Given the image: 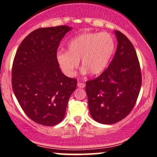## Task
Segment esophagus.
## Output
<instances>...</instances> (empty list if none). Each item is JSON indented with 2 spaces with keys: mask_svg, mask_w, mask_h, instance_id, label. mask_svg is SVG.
Segmentation results:
<instances>
[{
  "mask_svg": "<svg viewBox=\"0 0 157 157\" xmlns=\"http://www.w3.org/2000/svg\"><path fill=\"white\" fill-rule=\"evenodd\" d=\"M86 86V85L82 82H77V87L78 88H84Z\"/></svg>",
  "mask_w": 157,
  "mask_h": 157,
  "instance_id": "obj_1",
  "label": "esophagus"
}]
</instances>
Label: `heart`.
<instances>
[{
  "label": "heart",
  "instance_id": "1",
  "mask_svg": "<svg viewBox=\"0 0 157 157\" xmlns=\"http://www.w3.org/2000/svg\"><path fill=\"white\" fill-rule=\"evenodd\" d=\"M115 51V41L107 32H85L69 41L68 52H58L57 60L63 71L74 76L80 60L82 72L98 75L107 68Z\"/></svg>",
  "mask_w": 157,
  "mask_h": 157
}]
</instances>
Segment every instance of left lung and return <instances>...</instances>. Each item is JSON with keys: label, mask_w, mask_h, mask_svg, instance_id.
I'll use <instances>...</instances> for the list:
<instances>
[{"label": "left lung", "mask_w": 157, "mask_h": 157, "mask_svg": "<svg viewBox=\"0 0 157 157\" xmlns=\"http://www.w3.org/2000/svg\"><path fill=\"white\" fill-rule=\"evenodd\" d=\"M114 34L117 40L114 57L101 75L87 81L86 86L91 117L105 125L116 123L130 113L142 84L134 46L120 32Z\"/></svg>", "instance_id": "1"}]
</instances>
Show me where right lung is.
Segmentation results:
<instances>
[{
	"instance_id": "1",
	"label": "right lung",
	"mask_w": 157,
	"mask_h": 157,
	"mask_svg": "<svg viewBox=\"0 0 157 157\" xmlns=\"http://www.w3.org/2000/svg\"><path fill=\"white\" fill-rule=\"evenodd\" d=\"M68 26L37 29L23 39L12 70V89L25 113L43 125L63 120L76 79L66 77L57 60V50Z\"/></svg>"
}]
</instances>
